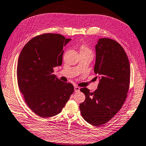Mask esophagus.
Instances as JSON below:
<instances>
[{"instance_id": "34e87169", "label": "esophagus", "mask_w": 146, "mask_h": 146, "mask_svg": "<svg viewBox=\"0 0 146 146\" xmlns=\"http://www.w3.org/2000/svg\"><path fill=\"white\" fill-rule=\"evenodd\" d=\"M74 91H75L76 92H78L80 91V87H77V86H76L74 87Z\"/></svg>"}]
</instances>
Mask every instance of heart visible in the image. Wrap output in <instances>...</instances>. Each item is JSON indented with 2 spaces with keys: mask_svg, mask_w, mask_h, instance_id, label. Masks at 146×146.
Returning <instances> with one entry per match:
<instances>
[{
  "mask_svg": "<svg viewBox=\"0 0 146 146\" xmlns=\"http://www.w3.org/2000/svg\"><path fill=\"white\" fill-rule=\"evenodd\" d=\"M80 51H82V52L90 51V52H91V51L90 50V49H88L85 45H82V46H81V48H80Z\"/></svg>",
  "mask_w": 146,
  "mask_h": 146,
  "instance_id": "1",
  "label": "heart"
}]
</instances>
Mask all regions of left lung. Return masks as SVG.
<instances>
[{"instance_id":"obj_1","label":"left lung","mask_w":146,"mask_h":146,"mask_svg":"<svg viewBox=\"0 0 146 146\" xmlns=\"http://www.w3.org/2000/svg\"><path fill=\"white\" fill-rule=\"evenodd\" d=\"M95 51L94 72L100 76L99 84L94 92L85 87L80 88L85 100L79 108L87 123L100 126L119 111L126 100L130 82V66L122 46L111 39H99Z\"/></svg>"}]
</instances>
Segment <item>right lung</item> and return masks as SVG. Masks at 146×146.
I'll use <instances>...</instances> for the list:
<instances>
[{"instance_id": "1", "label": "right lung", "mask_w": 146, "mask_h": 146, "mask_svg": "<svg viewBox=\"0 0 146 146\" xmlns=\"http://www.w3.org/2000/svg\"><path fill=\"white\" fill-rule=\"evenodd\" d=\"M70 40L62 35L44 33L30 40L20 54L19 89L28 107L42 118L59 114L74 92L72 84L53 74V68L61 66L63 48Z\"/></svg>"}]
</instances>
